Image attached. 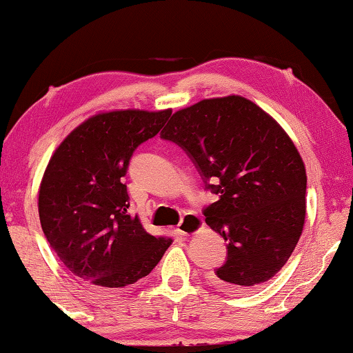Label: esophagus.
Wrapping results in <instances>:
<instances>
[{
	"label": "esophagus",
	"mask_w": 353,
	"mask_h": 353,
	"mask_svg": "<svg viewBox=\"0 0 353 353\" xmlns=\"http://www.w3.org/2000/svg\"><path fill=\"white\" fill-rule=\"evenodd\" d=\"M201 225H203V222H201L199 217H196V216H185V217L181 219V222L178 223L176 232L180 233V235H183V236L193 235V233H196V230H199Z\"/></svg>",
	"instance_id": "esophagus-1"
}]
</instances>
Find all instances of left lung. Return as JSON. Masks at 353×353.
<instances>
[{
  "instance_id": "1",
  "label": "left lung",
  "mask_w": 353,
  "mask_h": 353,
  "mask_svg": "<svg viewBox=\"0 0 353 353\" xmlns=\"http://www.w3.org/2000/svg\"><path fill=\"white\" fill-rule=\"evenodd\" d=\"M160 137L180 145L219 196L204 209L205 223L227 241L214 285L248 292L276 276L306 212L305 165L287 132L251 100L228 95L173 113Z\"/></svg>"
}]
</instances>
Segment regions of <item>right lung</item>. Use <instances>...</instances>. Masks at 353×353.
<instances>
[{"mask_svg":"<svg viewBox=\"0 0 353 353\" xmlns=\"http://www.w3.org/2000/svg\"><path fill=\"white\" fill-rule=\"evenodd\" d=\"M170 110H117L82 123L50 159L39 216L68 271L99 288H123L148 276L172 238L152 236L130 214L123 176L134 150L165 125Z\"/></svg>","mask_w":353,"mask_h":353,"instance_id":"add662e5","label":"right lung"}]
</instances>
